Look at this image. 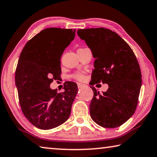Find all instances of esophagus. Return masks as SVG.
Wrapping results in <instances>:
<instances>
[{
	"instance_id": "1",
	"label": "esophagus",
	"mask_w": 157,
	"mask_h": 157,
	"mask_svg": "<svg viewBox=\"0 0 157 157\" xmlns=\"http://www.w3.org/2000/svg\"><path fill=\"white\" fill-rule=\"evenodd\" d=\"M77 84H78V88H81V87H82V86H83L84 85V84H82V83H79V82H78V83H77Z\"/></svg>"
}]
</instances>
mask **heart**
<instances>
[{
	"instance_id": "b5f03b06",
	"label": "heart",
	"mask_w": 157,
	"mask_h": 157,
	"mask_svg": "<svg viewBox=\"0 0 157 157\" xmlns=\"http://www.w3.org/2000/svg\"><path fill=\"white\" fill-rule=\"evenodd\" d=\"M82 49H84V48H79V50H82ZM72 78L77 79V80L82 81V80H83L84 78V75L82 73H76L75 74H73V75H72Z\"/></svg>"
}]
</instances>
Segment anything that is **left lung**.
I'll return each mask as SVG.
<instances>
[{
    "label": "left lung",
    "instance_id": "1",
    "mask_svg": "<svg viewBox=\"0 0 157 157\" xmlns=\"http://www.w3.org/2000/svg\"><path fill=\"white\" fill-rule=\"evenodd\" d=\"M78 34L95 59L90 82L94 91L90 115L98 125L116 128L136 111L142 84L139 62L127 42L109 29H79ZM100 82L109 85L102 94L92 86Z\"/></svg>",
    "mask_w": 157,
    "mask_h": 157
}]
</instances>
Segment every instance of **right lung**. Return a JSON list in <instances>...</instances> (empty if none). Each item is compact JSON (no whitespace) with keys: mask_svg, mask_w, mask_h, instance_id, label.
<instances>
[{"mask_svg":"<svg viewBox=\"0 0 157 157\" xmlns=\"http://www.w3.org/2000/svg\"><path fill=\"white\" fill-rule=\"evenodd\" d=\"M75 34V29L46 28L29 40L21 52L15 73L18 100L24 116L37 128H55L71 115L78 93L76 83H66L62 93L50 85L60 77L61 57Z\"/></svg>","mask_w":157,"mask_h":157,"instance_id":"1","label":"right lung"}]
</instances>
